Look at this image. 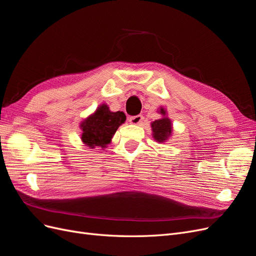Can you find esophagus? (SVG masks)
I'll list each match as a JSON object with an SVG mask.
<instances>
[{
  "mask_svg": "<svg viewBox=\"0 0 256 256\" xmlns=\"http://www.w3.org/2000/svg\"><path fill=\"white\" fill-rule=\"evenodd\" d=\"M130 124H134V125H140L143 122V116L141 114L136 115V116H130L129 118Z\"/></svg>",
  "mask_w": 256,
  "mask_h": 256,
  "instance_id": "obj_1",
  "label": "esophagus"
}]
</instances>
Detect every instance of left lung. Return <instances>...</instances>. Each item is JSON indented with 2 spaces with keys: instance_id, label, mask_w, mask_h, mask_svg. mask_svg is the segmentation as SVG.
Returning a JSON list of instances; mask_svg holds the SVG:
<instances>
[{
  "instance_id": "8db88e82",
  "label": "left lung",
  "mask_w": 256,
  "mask_h": 256,
  "mask_svg": "<svg viewBox=\"0 0 256 256\" xmlns=\"http://www.w3.org/2000/svg\"><path fill=\"white\" fill-rule=\"evenodd\" d=\"M160 113L166 115V111L161 109ZM152 136L154 140L158 142H164L168 140V138L171 136L172 132V125L171 120L168 118H164L161 120H157L152 122Z\"/></svg>"
}]
</instances>
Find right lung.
<instances>
[{
    "instance_id": "add662e5",
    "label": "right lung",
    "mask_w": 256,
    "mask_h": 256,
    "mask_svg": "<svg viewBox=\"0 0 256 256\" xmlns=\"http://www.w3.org/2000/svg\"><path fill=\"white\" fill-rule=\"evenodd\" d=\"M125 120L126 115L124 112H111L106 104L100 106L94 114L82 122L80 126L82 141L90 148L95 146L106 147Z\"/></svg>"
}]
</instances>
